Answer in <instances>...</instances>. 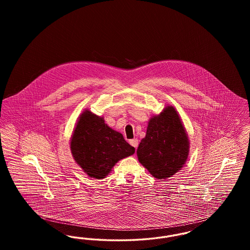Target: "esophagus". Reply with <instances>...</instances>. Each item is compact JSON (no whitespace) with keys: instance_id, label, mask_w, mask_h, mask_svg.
<instances>
[{"instance_id":"esophagus-1","label":"esophagus","mask_w":250,"mask_h":250,"mask_svg":"<svg viewBox=\"0 0 250 250\" xmlns=\"http://www.w3.org/2000/svg\"><path fill=\"white\" fill-rule=\"evenodd\" d=\"M129 143H130V145H132L135 149H137V147H138V145H139V141H138L137 139H133V140L129 141Z\"/></svg>"}]
</instances>
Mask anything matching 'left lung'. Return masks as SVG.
<instances>
[{
    "instance_id": "1",
    "label": "left lung",
    "mask_w": 250,
    "mask_h": 250,
    "mask_svg": "<svg viewBox=\"0 0 250 250\" xmlns=\"http://www.w3.org/2000/svg\"><path fill=\"white\" fill-rule=\"evenodd\" d=\"M189 148L188 135L177 109L167 105L149 120L137 156L153 177L166 180L186 165Z\"/></svg>"
}]
</instances>
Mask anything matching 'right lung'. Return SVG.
<instances>
[{"mask_svg": "<svg viewBox=\"0 0 250 250\" xmlns=\"http://www.w3.org/2000/svg\"><path fill=\"white\" fill-rule=\"evenodd\" d=\"M69 143L75 162L89 177L98 180L106 178L118 161L135 153L120 132L89 108L79 116Z\"/></svg>", "mask_w": 250, "mask_h": 250, "instance_id": "add662e5", "label": "right lung"}]
</instances>
